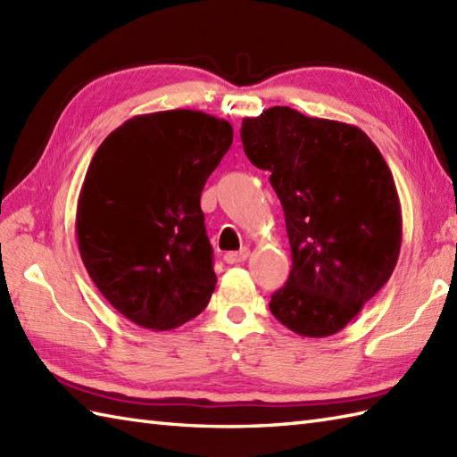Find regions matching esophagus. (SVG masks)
<instances>
[{
	"label": "esophagus",
	"instance_id": "obj_1",
	"mask_svg": "<svg viewBox=\"0 0 457 457\" xmlns=\"http://www.w3.org/2000/svg\"><path fill=\"white\" fill-rule=\"evenodd\" d=\"M247 257H249V249L244 247L239 251H229V253L223 255V261H226L228 265H237V263H244Z\"/></svg>",
	"mask_w": 457,
	"mask_h": 457
}]
</instances>
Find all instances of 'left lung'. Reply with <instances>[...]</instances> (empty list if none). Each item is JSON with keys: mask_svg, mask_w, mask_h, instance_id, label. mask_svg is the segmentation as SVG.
I'll return each instance as SVG.
<instances>
[{"mask_svg": "<svg viewBox=\"0 0 457 457\" xmlns=\"http://www.w3.org/2000/svg\"><path fill=\"white\" fill-rule=\"evenodd\" d=\"M241 141L247 159L270 172L293 251L270 312L298 336H332L383 288L399 259L403 216L393 174L355 125L288 105L244 118Z\"/></svg>", "mask_w": 457, "mask_h": 457, "instance_id": "8db88e82", "label": "left lung"}]
</instances>
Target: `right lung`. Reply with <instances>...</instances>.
<instances>
[{"mask_svg":"<svg viewBox=\"0 0 457 457\" xmlns=\"http://www.w3.org/2000/svg\"><path fill=\"white\" fill-rule=\"evenodd\" d=\"M234 141L229 121L194 110L135 115L96 151L76 208L80 257L104 298L162 332L216 288L202 188Z\"/></svg>","mask_w":457,"mask_h":457,"instance_id":"right-lung-1","label":"right lung"}]
</instances>
